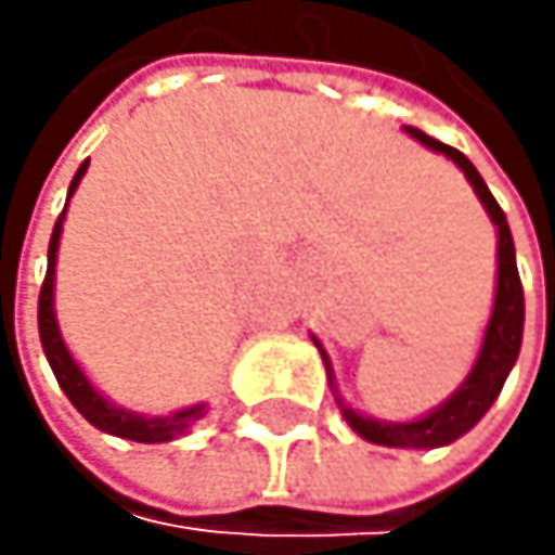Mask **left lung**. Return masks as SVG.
Here are the masks:
<instances>
[{"label":"left lung","mask_w":555,"mask_h":555,"mask_svg":"<svg viewBox=\"0 0 555 555\" xmlns=\"http://www.w3.org/2000/svg\"><path fill=\"white\" fill-rule=\"evenodd\" d=\"M406 132L416 142H423L426 149H433V153L456 163V169L469 179L473 193L482 203L486 216L493 219V225H496V299H493V312H489V323H486L482 346L476 352L473 370L460 383V389L450 399H442L439 406L429 410L426 416L406 420V423H389V420H373V416L349 406V402L336 389V373H333L330 352L323 349V343H319L315 336H312V343H315L319 356H323L326 379H330V389L336 396V406H339L343 420L352 426V433H359L362 439H370L376 446H392V450H436V446H450L453 439L466 436L489 413V406L496 402L509 370L516 366V359H519L526 306H522V283H519L516 246H513V232H509L506 212L500 209L493 193H489V185L482 182L476 166L460 153V149L426 135L423 129L406 126Z\"/></svg>","instance_id":"obj_1"}]
</instances>
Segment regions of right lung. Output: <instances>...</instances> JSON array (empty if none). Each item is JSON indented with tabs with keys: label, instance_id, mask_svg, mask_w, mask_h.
I'll return each instance as SVG.
<instances>
[{
	"label": "right lung",
	"instance_id": "right-lung-1",
	"mask_svg": "<svg viewBox=\"0 0 555 555\" xmlns=\"http://www.w3.org/2000/svg\"><path fill=\"white\" fill-rule=\"evenodd\" d=\"M89 169V159L79 166L73 185H69V199L79 189V179L86 176ZM66 199V206H69ZM62 219H66V209H62L55 229H52V240H49V269H46V283H42V293H39V339H42V349H46V359L49 366L62 386V392L69 396L73 406L102 433L109 436H122V439H132V442H169V439H179L193 429L206 413L209 406L206 402H196V406H185V410H176L169 416H142V413H132V410H122L116 402L105 399L92 383L89 376L82 373V366L73 359L66 339L59 333V323H55V259H59V236H62Z\"/></svg>",
	"mask_w": 555,
	"mask_h": 555
}]
</instances>
